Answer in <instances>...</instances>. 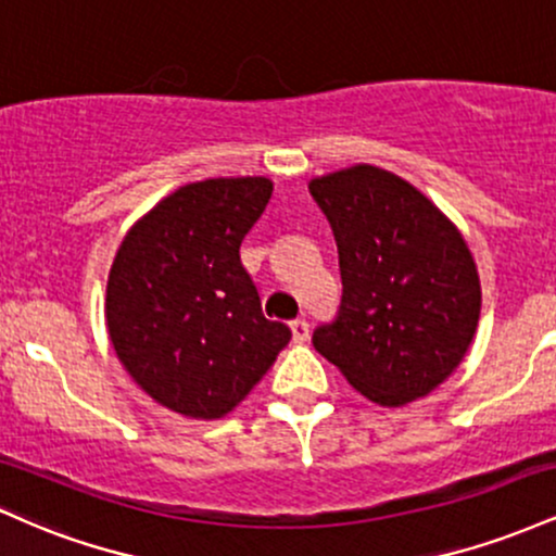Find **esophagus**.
<instances>
[{
    "label": "esophagus",
    "mask_w": 556,
    "mask_h": 556,
    "mask_svg": "<svg viewBox=\"0 0 556 556\" xmlns=\"http://www.w3.org/2000/svg\"><path fill=\"white\" fill-rule=\"evenodd\" d=\"M290 329H292V340L295 342L308 340V321H305V318H295V321H290Z\"/></svg>",
    "instance_id": "esophagus-1"
}]
</instances>
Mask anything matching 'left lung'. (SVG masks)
<instances>
[{
  "label": "left lung",
  "mask_w": 556,
  "mask_h": 556,
  "mask_svg": "<svg viewBox=\"0 0 556 556\" xmlns=\"http://www.w3.org/2000/svg\"><path fill=\"white\" fill-rule=\"evenodd\" d=\"M340 251L337 316L314 348L387 407L424 397L460 366L481 314L463 235L402 177L358 164L308 185Z\"/></svg>",
  "instance_id": "1"
}]
</instances>
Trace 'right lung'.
Segmentation results:
<instances>
[{
	"mask_svg": "<svg viewBox=\"0 0 556 556\" xmlns=\"http://www.w3.org/2000/svg\"><path fill=\"white\" fill-rule=\"evenodd\" d=\"M271 198L266 177L190 182L159 201L114 256L106 327L156 402L222 418L258 384L292 331L261 311L240 245Z\"/></svg>",
	"mask_w": 556,
	"mask_h": 556,
	"instance_id": "add662e5",
	"label": "right lung"
}]
</instances>
